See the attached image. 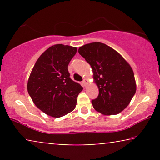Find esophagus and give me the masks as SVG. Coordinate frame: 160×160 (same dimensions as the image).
<instances>
[{
    "mask_svg": "<svg viewBox=\"0 0 160 160\" xmlns=\"http://www.w3.org/2000/svg\"><path fill=\"white\" fill-rule=\"evenodd\" d=\"M87 83H88V80L86 79V78H85V79L83 80V82H82V85H83V87H87Z\"/></svg>",
    "mask_w": 160,
    "mask_h": 160,
    "instance_id": "esophagus-1",
    "label": "esophagus"
}]
</instances>
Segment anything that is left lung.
<instances>
[{
  "label": "left lung",
  "instance_id": "left-lung-1",
  "mask_svg": "<svg viewBox=\"0 0 160 160\" xmlns=\"http://www.w3.org/2000/svg\"><path fill=\"white\" fill-rule=\"evenodd\" d=\"M90 65L99 95L92 100L94 108L104 115L122 112L136 91L134 73L128 62L105 43L94 42L78 49Z\"/></svg>",
  "mask_w": 160,
  "mask_h": 160
}]
</instances>
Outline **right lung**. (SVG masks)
<instances>
[{
    "label": "right lung",
    "mask_w": 160,
    "mask_h": 160,
    "mask_svg": "<svg viewBox=\"0 0 160 160\" xmlns=\"http://www.w3.org/2000/svg\"><path fill=\"white\" fill-rule=\"evenodd\" d=\"M76 51V47L71 46H52L39 57L32 70L28 92L46 114L58 118L75 108L83 87L71 79L68 66Z\"/></svg>",
    "instance_id": "obj_1"
}]
</instances>
